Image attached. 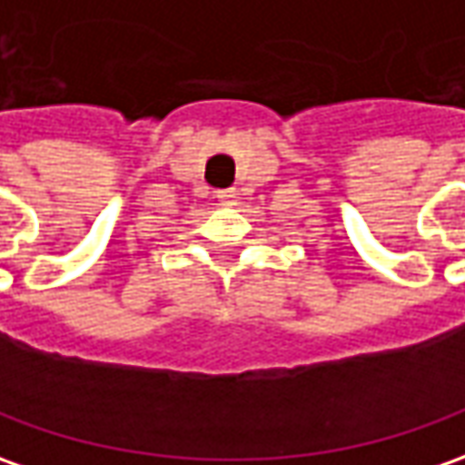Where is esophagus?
<instances>
[{"mask_svg":"<svg viewBox=\"0 0 465 465\" xmlns=\"http://www.w3.org/2000/svg\"><path fill=\"white\" fill-rule=\"evenodd\" d=\"M218 201L223 203V205H232L236 201V190H221L218 193Z\"/></svg>","mask_w":465,"mask_h":465,"instance_id":"34e87169","label":"esophagus"}]
</instances>
